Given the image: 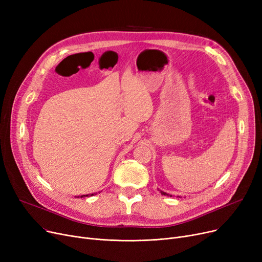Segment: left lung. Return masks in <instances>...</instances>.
Wrapping results in <instances>:
<instances>
[{
  "label": "left lung",
  "mask_w": 262,
  "mask_h": 262,
  "mask_svg": "<svg viewBox=\"0 0 262 262\" xmlns=\"http://www.w3.org/2000/svg\"><path fill=\"white\" fill-rule=\"evenodd\" d=\"M160 192H161V194H163V195H168V196H172V195H170V194L166 193V192H163V191H160Z\"/></svg>",
  "instance_id": "obj_1"
}]
</instances>
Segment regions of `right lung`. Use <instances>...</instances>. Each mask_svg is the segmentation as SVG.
<instances>
[{
    "label": "right lung",
    "instance_id": "obj_1",
    "mask_svg": "<svg viewBox=\"0 0 262 262\" xmlns=\"http://www.w3.org/2000/svg\"><path fill=\"white\" fill-rule=\"evenodd\" d=\"M94 194H95V193H94ZM88 195H89V194H87V195H81V196H80V198H85V196H88ZM92 195H93V193H92V194H91V196H92Z\"/></svg>",
    "mask_w": 262,
    "mask_h": 262
}]
</instances>
